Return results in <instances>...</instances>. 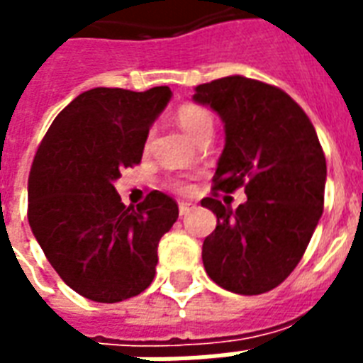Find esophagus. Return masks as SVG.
Listing matches in <instances>:
<instances>
[{
  "instance_id": "obj_1",
  "label": "esophagus",
  "mask_w": 363,
  "mask_h": 363,
  "mask_svg": "<svg viewBox=\"0 0 363 363\" xmlns=\"http://www.w3.org/2000/svg\"><path fill=\"white\" fill-rule=\"evenodd\" d=\"M194 209H196V205L194 203H188V201H181V203H179V213H181V216L190 215Z\"/></svg>"
}]
</instances>
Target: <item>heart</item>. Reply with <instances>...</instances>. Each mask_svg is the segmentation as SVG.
<instances>
[{
	"instance_id": "obj_1",
	"label": "heart",
	"mask_w": 363,
	"mask_h": 363,
	"mask_svg": "<svg viewBox=\"0 0 363 363\" xmlns=\"http://www.w3.org/2000/svg\"><path fill=\"white\" fill-rule=\"evenodd\" d=\"M177 122L182 130L186 131L188 135L192 137L194 141H199L201 137H211L213 133V125H215V118L211 115L209 109H205L201 105L196 104H184L177 109L175 115ZM150 143V135L147 137V145ZM171 186L175 188L177 192L188 194L192 192V184L184 179H175L171 182Z\"/></svg>"
}]
</instances>
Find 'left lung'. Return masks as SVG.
Segmentation results:
<instances>
[{
	"instance_id": "1",
	"label": "left lung",
	"mask_w": 363,
	"mask_h": 363,
	"mask_svg": "<svg viewBox=\"0 0 363 363\" xmlns=\"http://www.w3.org/2000/svg\"><path fill=\"white\" fill-rule=\"evenodd\" d=\"M194 101L216 111L226 130L215 195L247 194L235 211L201 199L216 215L205 271L228 292H269L296 269L324 211L326 156L315 125L281 88L241 75L199 84Z\"/></svg>"
}]
</instances>
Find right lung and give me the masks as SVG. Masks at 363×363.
<instances>
[{
    "label": "right lung",
    "instance_id": "add662e5",
    "mask_svg": "<svg viewBox=\"0 0 363 363\" xmlns=\"http://www.w3.org/2000/svg\"><path fill=\"white\" fill-rule=\"evenodd\" d=\"M171 98L167 86L131 92L92 88L77 96L43 137L28 179V220L62 281L98 303L150 286L158 242L179 205L152 190L122 203L115 181L141 162L148 130Z\"/></svg>",
    "mask_w": 363,
    "mask_h": 363
}]
</instances>
